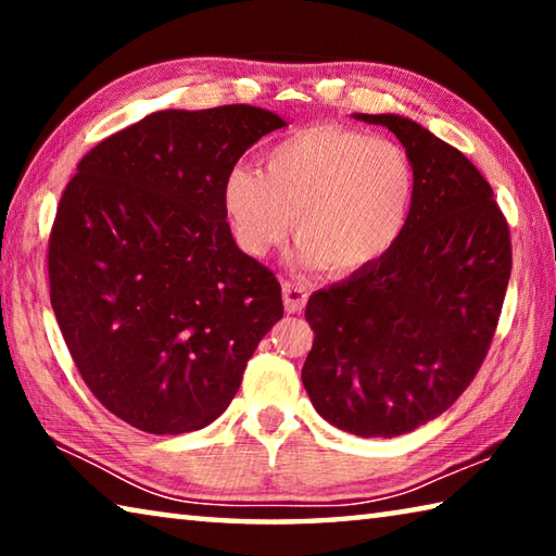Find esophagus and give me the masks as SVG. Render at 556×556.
<instances>
[{
  "label": "esophagus",
  "instance_id": "34e87169",
  "mask_svg": "<svg viewBox=\"0 0 556 556\" xmlns=\"http://www.w3.org/2000/svg\"><path fill=\"white\" fill-rule=\"evenodd\" d=\"M281 294H285V308L289 314H299L306 306L308 289L301 281H285L281 285Z\"/></svg>",
  "mask_w": 556,
  "mask_h": 556
}]
</instances>
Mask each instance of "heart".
<instances>
[{
    "mask_svg": "<svg viewBox=\"0 0 556 556\" xmlns=\"http://www.w3.org/2000/svg\"><path fill=\"white\" fill-rule=\"evenodd\" d=\"M262 166H232L220 184L232 238L250 257L267 255L294 225L301 260L351 275L388 255L407 228L417 176L390 139L318 122L271 144Z\"/></svg>",
    "mask_w": 556,
    "mask_h": 556,
    "instance_id": "obj_1",
    "label": "heart"
}]
</instances>
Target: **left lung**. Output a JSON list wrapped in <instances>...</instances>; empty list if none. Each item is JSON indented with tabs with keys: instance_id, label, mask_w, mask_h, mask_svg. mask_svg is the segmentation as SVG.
Listing matches in <instances>:
<instances>
[{
	"instance_id": "1",
	"label": "left lung",
	"mask_w": 556,
	"mask_h": 556,
	"mask_svg": "<svg viewBox=\"0 0 556 556\" xmlns=\"http://www.w3.org/2000/svg\"><path fill=\"white\" fill-rule=\"evenodd\" d=\"M355 117L400 139L417 193L388 255L308 299L301 380L333 427L392 439L446 412L481 370L510 281V228L456 147L407 117Z\"/></svg>"
}]
</instances>
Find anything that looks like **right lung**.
Instances as JSON below:
<instances>
[{
    "label": "right lung",
    "mask_w": 556,
    "mask_h": 556,
    "mask_svg": "<svg viewBox=\"0 0 556 556\" xmlns=\"http://www.w3.org/2000/svg\"><path fill=\"white\" fill-rule=\"evenodd\" d=\"M287 122L252 105L162 110L80 159L49 238L51 306L100 404L147 434L208 427L285 316L235 244L220 184Z\"/></svg>",
    "instance_id": "right-lung-1"
}]
</instances>
